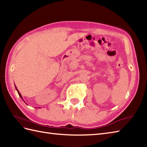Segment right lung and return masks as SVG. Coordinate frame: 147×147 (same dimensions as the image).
<instances>
[{"instance_id": "right-lung-1", "label": "right lung", "mask_w": 147, "mask_h": 147, "mask_svg": "<svg viewBox=\"0 0 147 147\" xmlns=\"http://www.w3.org/2000/svg\"><path fill=\"white\" fill-rule=\"evenodd\" d=\"M15 87H16V90H17V92H18V95H19L20 96V97H21V98H22V100H23V98H22V95H21V94L20 93V92L19 91H18V89H17V87H16V85H15ZM24 102H25V101H24Z\"/></svg>"}]
</instances>
